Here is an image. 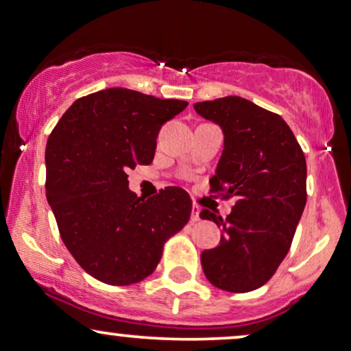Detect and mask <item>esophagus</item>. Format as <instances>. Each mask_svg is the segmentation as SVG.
I'll return each instance as SVG.
<instances>
[{
	"label": "esophagus",
	"mask_w": 351,
	"mask_h": 351,
	"mask_svg": "<svg viewBox=\"0 0 351 351\" xmlns=\"http://www.w3.org/2000/svg\"><path fill=\"white\" fill-rule=\"evenodd\" d=\"M192 223H197V221H200V206H197V205H193L192 206Z\"/></svg>",
	"instance_id": "34e87169"
}]
</instances>
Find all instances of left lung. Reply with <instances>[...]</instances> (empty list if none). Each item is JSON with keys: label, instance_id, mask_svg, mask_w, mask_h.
Wrapping results in <instances>:
<instances>
[{"label": "left lung", "instance_id": "1", "mask_svg": "<svg viewBox=\"0 0 351 351\" xmlns=\"http://www.w3.org/2000/svg\"><path fill=\"white\" fill-rule=\"evenodd\" d=\"M219 125L224 146L211 192L236 197L231 213L202 210L223 228L218 247L203 250L202 268L213 287L231 293L261 288L287 257L306 206V158L280 115L237 96L193 104Z\"/></svg>", "mask_w": 351, "mask_h": 351}]
</instances>
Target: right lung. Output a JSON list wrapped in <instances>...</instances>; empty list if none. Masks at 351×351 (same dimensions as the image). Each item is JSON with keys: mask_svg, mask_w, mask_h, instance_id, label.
Listing matches in <instances>:
<instances>
[{"mask_svg": "<svg viewBox=\"0 0 351 351\" xmlns=\"http://www.w3.org/2000/svg\"><path fill=\"white\" fill-rule=\"evenodd\" d=\"M189 102L125 88L77 99L45 148L47 202L60 236L86 271L125 287L145 280L162 245L189 223L192 200L179 187L145 200L128 189V169L153 162L156 138Z\"/></svg>", "mask_w": 351, "mask_h": 351, "instance_id": "add662e5", "label": "right lung"}]
</instances>
